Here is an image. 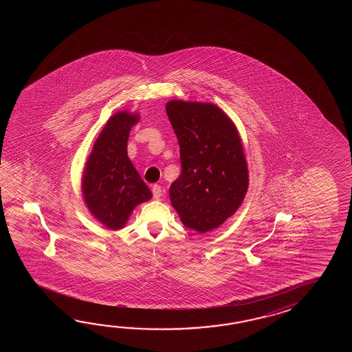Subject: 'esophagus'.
Instances as JSON below:
<instances>
[{
  "label": "esophagus",
  "instance_id": "esophagus-1",
  "mask_svg": "<svg viewBox=\"0 0 352 352\" xmlns=\"http://www.w3.org/2000/svg\"><path fill=\"white\" fill-rule=\"evenodd\" d=\"M152 194H153L155 199H160L162 196V188H161V186L160 185H153L152 186Z\"/></svg>",
  "mask_w": 352,
  "mask_h": 352
}]
</instances>
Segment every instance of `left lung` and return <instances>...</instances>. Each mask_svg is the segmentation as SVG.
<instances>
[{"label":"left lung","mask_w":352,"mask_h":352,"mask_svg":"<svg viewBox=\"0 0 352 352\" xmlns=\"http://www.w3.org/2000/svg\"><path fill=\"white\" fill-rule=\"evenodd\" d=\"M179 146L181 173L170 186L173 206L188 229L206 232L238 210L248 190L239 135L220 108L173 100L166 105Z\"/></svg>","instance_id":"obj_1"}]
</instances>
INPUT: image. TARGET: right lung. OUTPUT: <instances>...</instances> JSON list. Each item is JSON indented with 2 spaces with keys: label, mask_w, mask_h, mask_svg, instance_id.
I'll list each match as a JSON object with an SVG mask.
<instances>
[{
  "label": "right lung",
  "mask_w": 352,
  "mask_h": 352,
  "mask_svg": "<svg viewBox=\"0 0 352 352\" xmlns=\"http://www.w3.org/2000/svg\"><path fill=\"white\" fill-rule=\"evenodd\" d=\"M135 114H114L94 143L82 176V194L90 212L112 230L126 224L135 205L150 200L143 182L127 156L131 127Z\"/></svg>",
  "instance_id": "add662e5"
}]
</instances>
